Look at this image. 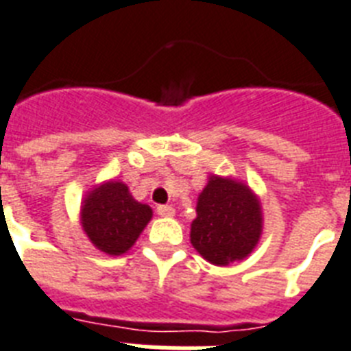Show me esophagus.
<instances>
[{
  "label": "esophagus",
  "instance_id": "1",
  "mask_svg": "<svg viewBox=\"0 0 351 351\" xmlns=\"http://www.w3.org/2000/svg\"><path fill=\"white\" fill-rule=\"evenodd\" d=\"M157 214L162 217H171L175 216V208L171 207V205H158Z\"/></svg>",
  "mask_w": 351,
  "mask_h": 351
}]
</instances>
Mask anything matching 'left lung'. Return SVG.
Returning <instances> with one entry per match:
<instances>
[{
	"label": "left lung",
	"instance_id": "1",
	"mask_svg": "<svg viewBox=\"0 0 351 351\" xmlns=\"http://www.w3.org/2000/svg\"><path fill=\"white\" fill-rule=\"evenodd\" d=\"M262 234L261 202L248 185L212 175L199 193L196 219L191 223V244L205 261L228 266L243 261Z\"/></svg>",
	"mask_w": 351,
	"mask_h": 351
}]
</instances>
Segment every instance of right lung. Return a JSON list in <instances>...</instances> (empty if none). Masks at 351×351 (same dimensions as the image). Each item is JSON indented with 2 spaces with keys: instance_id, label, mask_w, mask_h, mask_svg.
<instances>
[{
  "instance_id": "right-lung-1",
  "label": "right lung",
  "mask_w": 351,
  "mask_h": 351,
  "mask_svg": "<svg viewBox=\"0 0 351 351\" xmlns=\"http://www.w3.org/2000/svg\"><path fill=\"white\" fill-rule=\"evenodd\" d=\"M82 226L90 243L107 255H123L139 239L153 210L134 199L126 184L105 182L82 205Z\"/></svg>"
}]
</instances>
